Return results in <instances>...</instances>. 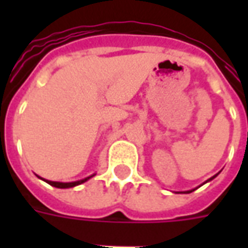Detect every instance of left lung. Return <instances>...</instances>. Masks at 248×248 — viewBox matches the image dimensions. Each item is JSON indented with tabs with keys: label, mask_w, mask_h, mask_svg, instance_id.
Masks as SVG:
<instances>
[{
	"label": "left lung",
	"mask_w": 248,
	"mask_h": 248,
	"mask_svg": "<svg viewBox=\"0 0 248 248\" xmlns=\"http://www.w3.org/2000/svg\"><path fill=\"white\" fill-rule=\"evenodd\" d=\"M217 175H218V174H217ZM217 175H214V177H211V178H210V179H207V181H206V182H204V183H207V182H210V181H213L214 178L217 177ZM204 183H203V185H204ZM197 188H198V187H197ZM194 190H195V188H192V190H188V191H183V194H188V192H192V191H194Z\"/></svg>",
	"instance_id": "1"
}]
</instances>
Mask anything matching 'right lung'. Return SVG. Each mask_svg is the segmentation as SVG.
<instances>
[{
	"instance_id": "add662e5",
	"label": "right lung",
	"mask_w": 248,
	"mask_h": 248,
	"mask_svg": "<svg viewBox=\"0 0 248 248\" xmlns=\"http://www.w3.org/2000/svg\"><path fill=\"white\" fill-rule=\"evenodd\" d=\"M95 175V174H93V175H90V177H86L83 178V179H81V181H76V182H54V181H47V179H44V178H41L42 181H45L46 183H49L50 186L53 187H57V188H70V187H76L78 186V185H82V183H85L86 181H89L90 178H93Z\"/></svg>"
}]
</instances>
